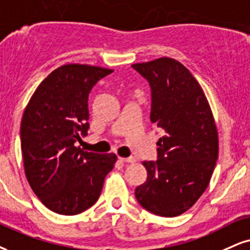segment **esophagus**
I'll return each mask as SVG.
<instances>
[{
	"mask_svg": "<svg viewBox=\"0 0 250 250\" xmlns=\"http://www.w3.org/2000/svg\"><path fill=\"white\" fill-rule=\"evenodd\" d=\"M120 162H127V163H133L135 161L134 158H132V156H130V158H118Z\"/></svg>",
	"mask_w": 250,
	"mask_h": 250,
	"instance_id": "esophagus-1",
	"label": "esophagus"
}]
</instances>
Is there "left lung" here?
Returning <instances> with one entry per match:
<instances>
[{"mask_svg": "<svg viewBox=\"0 0 250 250\" xmlns=\"http://www.w3.org/2000/svg\"><path fill=\"white\" fill-rule=\"evenodd\" d=\"M132 68L148 82L150 120L165 131L158 160L144 162L147 180L135 198L150 213L176 217L210 183L219 149L213 116L199 83L178 61L160 58Z\"/></svg>", "mask_w": 250, "mask_h": 250, "instance_id": "1", "label": "left lung"}]
</instances>
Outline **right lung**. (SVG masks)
<instances>
[{
	"instance_id": "obj_1",
	"label": "right lung",
	"mask_w": 250,
	"mask_h": 250,
	"mask_svg": "<svg viewBox=\"0 0 250 250\" xmlns=\"http://www.w3.org/2000/svg\"><path fill=\"white\" fill-rule=\"evenodd\" d=\"M113 70L64 64L36 89L24 111L21 147L25 175L46 208L79 214L97 202L115 154L89 153L76 147L88 135V96Z\"/></svg>"
}]
</instances>
